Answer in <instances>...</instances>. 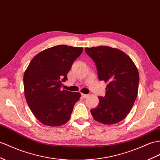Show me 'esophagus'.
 Returning a JSON list of instances; mask_svg holds the SVG:
<instances>
[{"label": "esophagus", "mask_w": 160, "mask_h": 160, "mask_svg": "<svg viewBox=\"0 0 160 160\" xmlns=\"http://www.w3.org/2000/svg\"><path fill=\"white\" fill-rule=\"evenodd\" d=\"M88 95H86V94H82V97L83 98H84V99H86V98L88 97Z\"/></svg>", "instance_id": "1"}]
</instances>
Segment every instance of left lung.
<instances>
[{
	"label": "left lung",
	"instance_id": "left-lung-1",
	"mask_svg": "<svg viewBox=\"0 0 160 160\" xmlns=\"http://www.w3.org/2000/svg\"><path fill=\"white\" fill-rule=\"evenodd\" d=\"M85 52L95 63L99 80L108 83L105 97H99V105L91 109L92 116L103 124L120 122L137 99L139 75L136 65L126 53L115 48H85Z\"/></svg>",
	"mask_w": 160,
	"mask_h": 160
}]
</instances>
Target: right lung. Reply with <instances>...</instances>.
<instances>
[{
	"label": "right lung",
	"instance_id": "add662e5",
	"mask_svg": "<svg viewBox=\"0 0 160 160\" xmlns=\"http://www.w3.org/2000/svg\"><path fill=\"white\" fill-rule=\"evenodd\" d=\"M83 48L57 45L32 59L23 76L24 93L34 116L43 124L59 126L70 118L80 93L61 91L62 82Z\"/></svg>",
	"mask_w": 160,
	"mask_h": 160
}]
</instances>
